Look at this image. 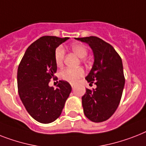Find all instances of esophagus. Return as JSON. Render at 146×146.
Listing matches in <instances>:
<instances>
[{"label": "esophagus", "instance_id": "obj_1", "mask_svg": "<svg viewBox=\"0 0 146 146\" xmlns=\"http://www.w3.org/2000/svg\"><path fill=\"white\" fill-rule=\"evenodd\" d=\"M71 86H72V88H73V89H74V88H75V87H76V85H73V84H72V85H71Z\"/></svg>", "mask_w": 146, "mask_h": 146}]
</instances>
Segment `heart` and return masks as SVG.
<instances>
[{"mask_svg": "<svg viewBox=\"0 0 146 146\" xmlns=\"http://www.w3.org/2000/svg\"><path fill=\"white\" fill-rule=\"evenodd\" d=\"M72 50L80 58H85L88 54V48L82 43H73L71 46ZM65 56V50L61 46L57 47L54 52V60L58 66L62 65ZM85 74V71L81 67L78 68H65L61 72V78L64 81L69 82L70 83H75Z\"/></svg>", "mask_w": 146, "mask_h": 146, "instance_id": "heart-1", "label": "heart"}]
</instances>
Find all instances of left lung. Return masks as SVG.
<instances>
[{
  "label": "left lung",
  "instance_id": "1",
  "mask_svg": "<svg viewBox=\"0 0 146 146\" xmlns=\"http://www.w3.org/2000/svg\"><path fill=\"white\" fill-rule=\"evenodd\" d=\"M93 50L94 62L85 79L95 89H86L82 98L84 114L93 122H103L117 110L122 96L125 79L120 55L110 43L98 36L76 38Z\"/></svg>",
  "mask_w": 146,
  "mask_h": 146
}]
</instances>
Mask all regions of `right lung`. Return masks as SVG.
<instances>
[{
    "label": "right lung",
    "instance_id": "add662e5",
    "mask_svg": "<svg viewBox=\"0 0 146 146\" xmlns=\"http://www.w3.org/2000/svg\"><path fill=\"white\" fill-rule=\"evenodd\" d=\"M69 37L43 36L28 46L18 67L20 99L32 118L42 124L53 122L61 115L72 91L69 82L60 80L57 88L49 87L57 64L54 52Z\"/></svg>",
    "mask_w": 146,
    "mask_h": 146
}]
</instances>
